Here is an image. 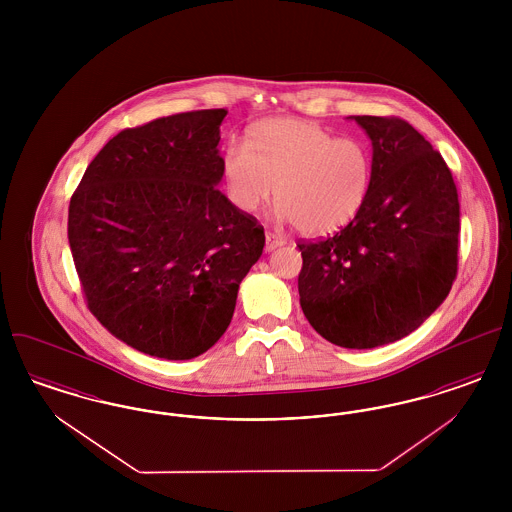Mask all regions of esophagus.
<instances>
[{"mask_svg": "<svg viewBox=\"0 0 512 512\" xmlns=\"http://www.w3.org/2000/svg\"><path fill=\"white\" fill-rule=\"evenodd\" d=\"M280 245H284L282 238H278V236H274V234H270V232L265 234V251H272V249H276V247H280Z\"/></svg>", "mask_w": 512, "mask_h": 512, "instance_id": "esophagus-1", "label": "esophagus"}]
</instances>
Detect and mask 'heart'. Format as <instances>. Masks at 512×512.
<instances>
[{"label":"heart","instance_id":"b5f03b06","mask_svg":"<svg viewBox=\"0 0 512 512\" xmlns=\"http://www.w3.org/2000/svg\"><path fill=\"white\" fill-rule=\"evenodd\" d=\"M222 172L240 211L255 213L274 194L278 215L292 220L299 234L326 236L361 211L372 157L359 138H334L317 122L282 117L255 126L249 146L230 140Z\"/></svg>","mask_w":512,"mask_h":512}]
</instances>
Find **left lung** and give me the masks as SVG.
<instances>
[{"label":"left lung","mask_w":512,"mask_h":512,"mask_svg":"<svg viewBox=\"0 0 512 512\" xmlns=\"http://www.w3.org/2000/svg\"><path fill=\"white\" fill-rule=\"evenodd\" d=\"M372 140V178L357 217L299 242L303 315L324 340L372 349L430 317L459 267L461 207L447 163L399 117H355Z\"/></svg>","instance_id":"8db88e82"}]
</instances>
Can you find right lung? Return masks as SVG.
<instances>
[{
    "label": "right lung",
    "mask_w": 512,
    "mask_h": 512,
    "mask_svg": "<svg viewBox=\"0 0 512 512\" xmlns=\"http://www.w3.org/2000/svg\"><path fill=\"white\" fill-rule=\"evenodd\" d=\"M226 109L124 128L69 205V244L88 309L126 345L194 359L226 332L265 230L220 194Z\"/></svg>",
    "instance_id": "right-lung-1"
}]
</instances>
